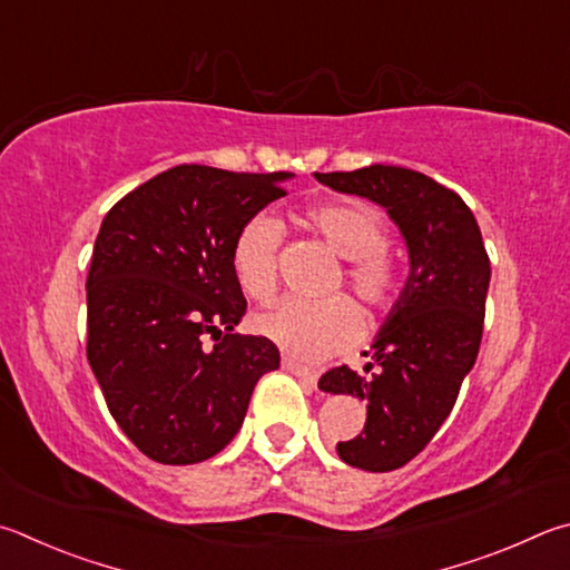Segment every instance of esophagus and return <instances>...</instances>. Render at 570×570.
Listing matches in <instances>:
<instances>
[{
    "instance_id": "34e87169",
    "label": "esophagus",
    "mask_w": 570,
    "mask_h": 570,
    "mask_svg": "<svg viewBox=\"0 0 570 570\" xmlns=\"http://www.w3.org/2000/svg\"><path fill=\"white\" fill-rule=\"evenodd\" d=\"M282 366L286 368V371H292L294 376H298V379H304L306 384H312V386H316V381H318V374L314 368H308V366H302L298 364V361H294V358H284L282 361Z\"/></svg>"
}]
</instances>
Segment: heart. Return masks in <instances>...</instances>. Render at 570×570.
Masks as SVG:
<instances>
[{
	"mask_svg": "<svg viewBox=\"0 0 570 570\" xmlns=\"http://www.w3.org/2000/svg\"><path fill=\"white\" fill-rule=\"evenodd\" d=\"M308 232L344 256V278L374 312H389L399 302L403 272L386 249V222L374 206L361 202H326L302 214ZM282 226L272 216H254L236 234L232 268L254 302L266 304L278 284ZM336 284H341V278ZM256 331L278 348L302 361H324L351 346L361 334V312L346 296L318 304L284 302L256 318Z\"/></svg>",
	"mask_w": 570,
	"mask_h": 570,
	"instance_id": "heart-1",
	"label": "heart"
}]
</instances>
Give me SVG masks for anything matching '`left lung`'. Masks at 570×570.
<instances>
[{"label": "left lung", "instance_id": "left-lung-1", "mask_svg": "<svg viewBox=\"0 0 570 570\" xmlns=\"http://www.w3.org/2000/svg\"><path fill=\"white\" fill-rule=\"evenodd\" d=\"M316 179L384 206L409 246V282L364 351L366 374L336 366L318 379L321 391L366 401L364 431L336 443L341 461L384 473L419 456L449 419L479 356L491 262L473 212L426 174L371 164Z\"/></svg>", "mask_w": 570, "mask_h": 570}]
</instances>
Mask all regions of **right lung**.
Masks as SVG:
<instances>
[{"mask_svg":"<svg viewBox=\"0 0 570 570\" xmlns=\"http://www.w3.org/2000/svg\"><path fill=\"white\" fill-rule=\"evenodd\" d=\"M292 177L179 164L101 222L87 276V358L114 421L151 461L216 456L242 429L256 381L278 368L274 341L234 334L246 298L232 246Z\"/></svg>","mask_w":570,"mask_h":570,"instance_id":"add662e5","label":"right lung"}]
</instances>
